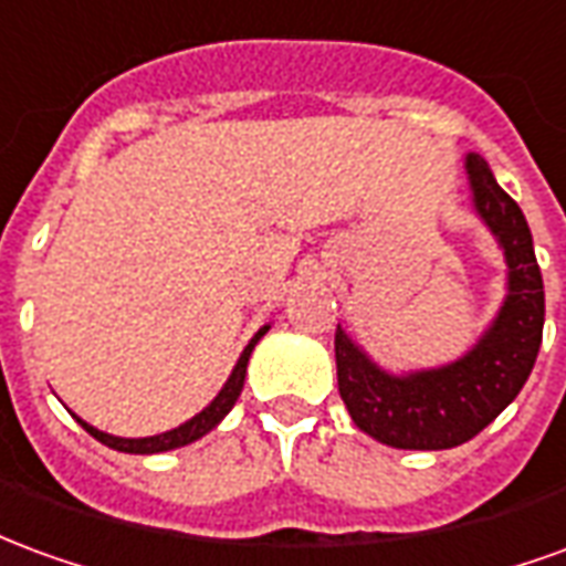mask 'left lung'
<instances>
[{
	"label": "left lung",
	"mask_w": 566,
	"mask_h": 566,
	"mask_svg": "<svg viewBox=\"0 0 566 566\" xmlns=\"http://www.w3.org/2000/svg\"><path fill=\"white\" fill-rule=\"evenodd\" d=\"M470 202L506 260V296L475 345L451 364L391 373L336 327V379L348 416L391 449H454L518 397L543 343L546 294L534 235L485 157H463Z\"/></svg>",
	"instance_id": "left-lung-1"
}]
</instances>
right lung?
Here are the masks:
<instances>
[{
	"label": "right lung",
	"instance_id": "add662e5",
	"mask_svg": "<svg viewBox=\"0 0 566 566\" xmlns=\"http://www.w3.org/2000/svg\"><path fill=\"white\" fill-rule=\"evenodd\" d=\"M266 331H270V324H263V327L251 336V343H248L245 352L239 355L233 373H230V379L223 381V388L218 391V397H214L202 412H197L193 418H187L185 424L172 427V430H166V433H157V437H139V439L115 437V433H105V430H99V427L87 424L84 418L78 416L75 418H78V424L84 427L93 439H99V442L108 446V449L127 451V454H160V451H172V449H181V446H190V442H197V439H202L206 433H211V430L227 418V412L235 406L239 394H242V388H245L248 357H251V352H254V345L266 336Z\"/></svg>",
	"mask_w": 566,
	"mask_h": 566
}]
</instances>
